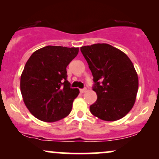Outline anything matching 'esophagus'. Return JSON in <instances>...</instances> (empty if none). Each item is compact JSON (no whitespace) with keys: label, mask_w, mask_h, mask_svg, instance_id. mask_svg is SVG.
<instances>
[{"label":"esophagus","mask_w":159,"mask_h":159,"mask_svg":"<svg viewBox=\"0 0 159 159\" xmlns=\"http://www.w3.org/2000/svg\"><path fill=\"white\" fill-rule=\"evenodd\" d=\"M86 91H87V88H83V89H81V90H80V92H81V93H85Z\"/></svg>","instance_id":"esophagus-1"}]
</instances>
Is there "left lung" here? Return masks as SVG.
<instances>
[{
    "label": "left lung",
    "instance_id": "obj_1",
    "mask_svg": "<svg viewBox=\"0 0 159 159\" xmlns=\"http://www.w3.org/2000/svg\"><path fill=\"white\" fill-rule=\"evenodd\" d=\"M89 65L97 100L90 105L91 114L105 121L125 116L135 102L138 77L132 62L125 53L106 43L82 46Z\"/></svg>",
    "mask_w": 159,
    "mask_h": 159
}]
</instances>
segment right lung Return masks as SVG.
Returning a JSON list of instances; mask_svg holds the SVG:
<instances>
[{
	"instance_id": "right-lung-1",
	"label": "right lung",
	"mask_w": 159,
	"mask_h": 159,
	"mask_svg": "<svg viewBox=\"0 0 159 159\" xmlns=\"http://www.w3.org/2000/svg\"><path fill=\"white\" fill-rule=\"evenodd\" d=\"M78 53V48L48 45L27 61L20 87L24 102L36 118L52 123L70 114L79 90L70 87L66 67Z\"/></svg>"
}]
</instances>
